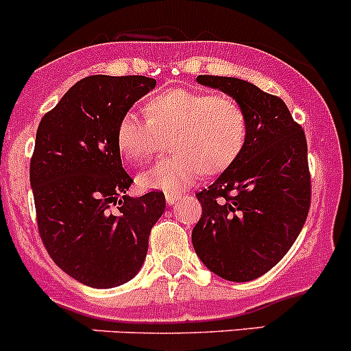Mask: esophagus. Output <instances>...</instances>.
Masks as SVG:
<instances>
[{
    "label": "esophagus",
    "instance_id": "esophagus-1",
    "mask_svg": "<svg viewBox=\"0 0 351 351\" xmlns=\"http://www.w3.org/2000/svg\"><path fill=\"white\" fill-rule=\"evenodd\" d=\"M180 196L179 194H174V193H165V201H167V204H174L176 201H179Z\"/></svg>",
    "mask_w": 351,
    "mask_h": 351
}]
</instances>
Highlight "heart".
I'll return each mask as SVG.
<instances>
[{"mask_svg": "<svg viewBox=\"0 0 351 351\" xmlns=\"http://www.w3.org/2000/svg\"><path fill=\"white\" fill-rule=\"evenodd\" d=\"M145 118L123 114L117 147L130 164H142L171 142L176 155L164 158L138 177L143 189L177 193L208 172L228 169L247 145L248 118L241 104L228 96L172 89L147 99Z\"/></svg>", "mask_w": 351, "mask_h": 351, "instance_id": "heart-1", "label": "heart"}]
</instances>
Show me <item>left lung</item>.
Returning <instances> with one entry per match:
<instances>
[{
    "instance_id": "obj_1",
    "label": "left lung",
    "mask_w": 351,
    "mask_h": 351,
    "mask_svg": "<svg viewBox=\"0 0 351 351\" xmlns=\"http://www.w3.org/2000/svg\"><path fill=\"white\" fill-rule=\"evenodd\" d=\"M197 82L241 104L248 138L238 160L196 194L202 215L193 230V247L213 274L248 282L282 260L308 218L304 130L280 97L252 82L221 75H197Z\"/></svg>"
}]
</instances>
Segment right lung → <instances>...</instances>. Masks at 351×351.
<instances>
[{
	"label": "right lung",
	"instance_id": "obj_1",
	"mask_svg": "<svg viewBox=\"0 0 351 351\" xmlns=\"http://www.w3.org/2000/svg\"><path fill=\"white\" fill-rule=\"evenodd\" d=\"M155 82L89 75L38 125L30 162L38 233L53 262L89 287H117L138 274L165 209L160 191L126 196L133 179L114 140L123 114Z\"/></svg>",
	"mask_w": 351,
	"mask_h": 351
}]
</instances>
